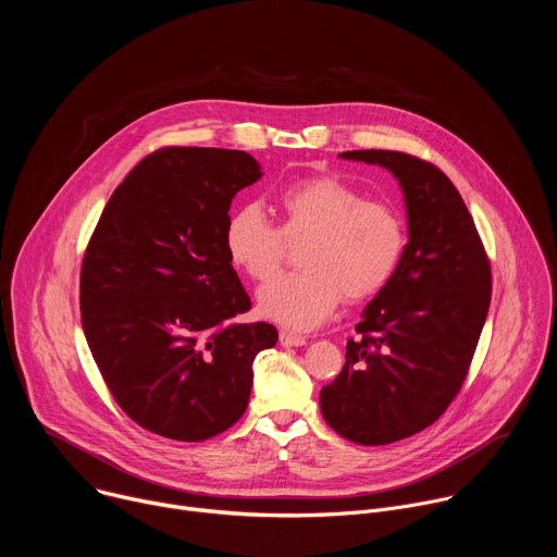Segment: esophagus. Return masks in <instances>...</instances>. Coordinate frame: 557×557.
I'll list each match as a JSON object with an SVG mask.
<instances>
[{"instance_id":"obj_1","label":"esophagus","mask_w":557,"mask_h":557,"mask_svg":"<svg viewBox=\"0 0 557 557\" xmlns=\"http://www.w3.org/2000/svg\"><path fill=\"white\" fill-rule=\"evenodd\" d=\"M280 344L282 346H304L306 344V337L304 335H297V333H288V331H282L280 333Z\"/></svg>"}]
</instances>
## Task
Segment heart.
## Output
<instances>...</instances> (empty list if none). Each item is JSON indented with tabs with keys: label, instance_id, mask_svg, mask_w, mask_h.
<instances>
[{
	"label": "heart",
	"instance_id": "heart-1",
	"mask_svg": "<svg viewBox=\"0 0 557 557\" xmlns=\"http://www.w3.org/2000/svg\"><path fill=\"white\" fill-rule=\"evenodd\" d=\"M275 205L280 226L260 205L235 209L224 226L231 264L253 282H267L280 269L286 240L306 237L297 258L304 269L275 277L258 295V308L271 322L297 331L320 326L344 295L359 301L379 293L401 262V213L335 176L290 183Z\"/></svg>",
	"mask_w": 557,
	"mask_h": 557
}]
</instances>
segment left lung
<instances>
[{"mask_svg":"<svg viewBox=\"0 0 557 557\" xmlns=\"http://www.w3.org/2000/svg\"><path fill=\"white\" fill-rule=\"evenodd\" d=\"M339 156L399 178L410 243L366 306L320 408L339 436L387 445L430 428L456 399L487 320L492 264L458 189L434 163L389 149Z\"/></svg>","mask_w":557,"mask_h":557,"instance_id":"1","label":"left lung"}]
</instances>
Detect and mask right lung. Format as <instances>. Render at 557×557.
<instances>
[{
	"label": "right lung",
	"mask_w": 557,
	"mask_h": 557,
	"mask_svg": "<svg viewBox=\"0 0 557 557\" xmlns=\"http://www.w3.org/2000/svg\"><path fill=\"white\" fill-rule=\"evenodd\" d=\"M260 176L240 149L163 147L97 222L78 284L82 324L114 401L147 432L207 441L249 406L253 359L277 331L233 322L251 299L224 226L233 196Z\"/></svg>",
	"instance_id": "add662e5"
}]
</instances>
